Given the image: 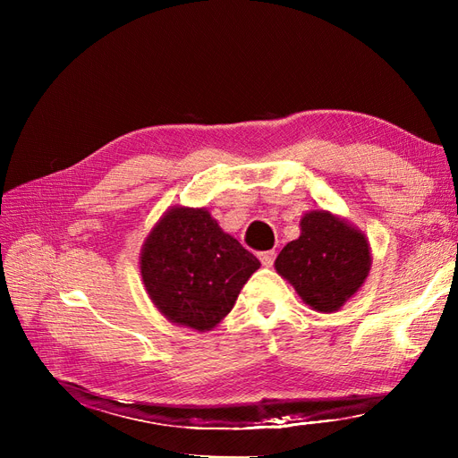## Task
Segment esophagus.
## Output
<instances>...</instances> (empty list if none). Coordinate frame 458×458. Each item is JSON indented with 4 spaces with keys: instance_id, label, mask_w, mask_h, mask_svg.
<instances>
[{
    "instance_id": "34e87169",
    "label": "esophagus",
    "mask_w": 458,
    "mask_h": 458,
    "mask_svg": "<svg viewBox=\"0 0 458 458\" xmlns=\"http://www.w3.org/2000/svg\"><path fill=\"white\" fill-rule=\"evenodd\" d=\"M259 261H261L263 267H271L273 261H275V252H273V250L261 252V254H259Z\"/></svg>"
}]
</instances>
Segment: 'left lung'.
I'll list each match as a JSON object with an SVG mask.
<instances>
[{
  "label": "left lung",
  "mask_w": 458,
  "mask_h": 458,
  "mask_svg": "<svg viewBox=\"0 0 458 458\" xmlns=\"http://www.w3.org/2000/svg\"><path fill=\"white\" fill-rule=\"evenodd\" d=\"M370 266L367 234L323 208L301 216L300 237L275 259L276 273L318 313H335L353 298L367 281Z\"/></svg>",
  "instance_id": "obj_1"
}]
</instances>
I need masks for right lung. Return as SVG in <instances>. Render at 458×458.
<instances>
[{"instance_id": "add662e5", "label": "right lung", "mask_w": 458, "mask_h": 458, "mask_svg": "<svg viewBox=\"0 0 458 458\" xmlns=\"http://www.w3.org/2000/svg\"><path fill=\"white\" fill-rule=\"evenodd\" d=\"M259 259L219 227L206 208L170 206L140 254L143 284L170 323L216 328L233 310Z\"/></svg>"}]
</instances>
